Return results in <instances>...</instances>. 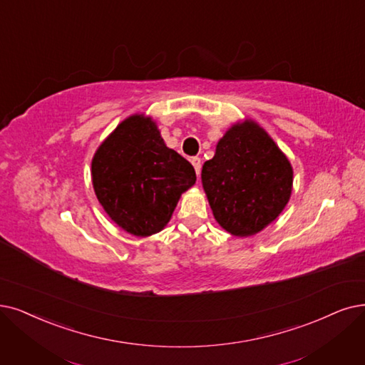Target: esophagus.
<instances>
[{
  "mask_svg": "<svg viewBox=\"0 0 365 365\" xmlns=\"http://www.w3.org/2000/svg\"><path fill=\"white\" fill-rule=\"evenodd\" d=\"M192 165H193V168H195V170H196V173L199 175L200 173V168H202V165H200V158L199 157H193L192 160Z\"/></svg>",
  "mask_w": 365,
  "mask_h": 365,
  "instance_id": "34e87169",
  "label": "esophagus"
}]
</instances>
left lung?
I'll use <instances>...</instances> for the list:
<instances>
[{"label": "left lung", "mask_w": 365, "mask_h": 365, "mask_svg": "<svg viewBox=\"0 0 365 365\" xmlns=\"http://www.w3.org/2000/svg\"><path fill=\"white\" fill-rule=\"evenodd\" d=\"M200 177L215 222L244 238L282 214L292 195L294 169L265 128L244 120L217 142Z\"/></svg>", "instance_id": "1"}]
</instances>
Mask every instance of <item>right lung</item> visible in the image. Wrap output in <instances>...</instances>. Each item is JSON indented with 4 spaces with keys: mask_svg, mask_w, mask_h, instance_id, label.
I'll return each mask as SVG.
<instances>
[{
    "mask_svg": "<svg viewBox=\"0 0 365 365\" xmlns=\"http://www.w3.org/2000/svg\"><path fill=\"white\" fill-rule=\"evenodd\" d=\"M91 178L110 220L135 237H150L169 223L181 195L196 182V172L166 147L151 116L135 113L100 143Z\"/></svg>",
    "mask_w": 365,
    "mask_h": 365,
    "instance_id": "obj_1",
    "label": "right lung"
}]
</instances>
